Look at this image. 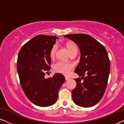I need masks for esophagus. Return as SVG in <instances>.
Segmentation results:
<instances>
[{
  "instance_id": "34e87169",
  "label": "esophagus",
  "mask_w": 124,
  "mask_h": 124,
  "mask_svg": "<svg viewBox=\"0 0 124 124\" xmlns=\"http://www.w3.org/2000/svg\"><path fill=\"white\" fill-rule=\"evenodd\" d=\"M65 79L66 81H68V80H69V79H70V78L67 77H65Z\"/></svg>"
}]
</instances>
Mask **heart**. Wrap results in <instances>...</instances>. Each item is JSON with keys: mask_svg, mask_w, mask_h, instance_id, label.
I'll use <instances>...</instances> for the list:
<instances>
[{"mask_svg": "<svg viewBox=\"0 0 124 124\" xmlns=\"http://www.w3.org/2000/svg\"><path fill=\"white\" fill-rule=\"evenodd\" d=\"M67 47L68 48L70 54L74 51L77 50V48L74 44L69 43L67 45ZM57 49V45H55L52 47L51 48L50 51V56L51 58L55 57L56 54V51ZM54 67V70L55 71L57 72V73L62 74L64 75H68L71 72V70L73 69L74 67V65L72 63H65V62H61V61H58V62H56L53 66Z\"/></svg>", "mask_w": 124, "mask_h": 124, "instance_id": "b5f03b06", "label": "heart"}]
</instances>
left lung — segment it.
Segmentation results:
<instances>
[{
	"mask_svg": "<svg viewBox=\"0 0 124 124\" xmlns=\"http://www.w3.org/2000/svg\"><path fill=\"white\" fill-rule=\"evenodd\" d=\"M78 46L80 61L74 72L81 77L75 79L72 98L76 105L84 108L95 105L104 95L110 73V61L105 47L90 35H66ZM83 81H82V79Z\"/></svg>",
	"mask_w": 124,
	"mask_h": 124,
	"instance_id": "obj_1",
	"label": "left lung"
}]
</instances>
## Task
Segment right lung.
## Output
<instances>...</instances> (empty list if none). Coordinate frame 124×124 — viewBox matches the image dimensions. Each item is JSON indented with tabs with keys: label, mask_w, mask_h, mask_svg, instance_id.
<instances>
[{
	"label": "right lung",
	"mask_w": 124,
	"mask_h": 124,
	"mask_svg": "<svg viewBox=\"0 0 124 124\" xmlns=\"http://www.w3.org/2000/svg\"><path fill=\"white\" fill-rule=\"evenodd\" d=\"M58 38L55 36L37 35L24 44L18 54L17 71L23 92L31 102L41 107L55 102L65 81L60 73L52 78H45L51 69L50 51Z\"/></svg>",
	"instance_id": "right-lung-1"
}]
</instances>
